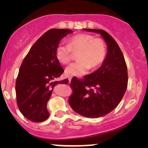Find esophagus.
I'll use <instances>...</instances> for the list:
<instances>
[{"instance_id": "34e87169", "label": "esophagus", "mask_w": 148, "mask_h": 148, "mask_svg": "<svg viewBox=\"0 0 148 148\" xmlns=\"http://www.w3.org/2000/svg\"><path fill=\"white\" fill-rule=\"evenodd\" d=\"M71 79H72L71 76H69L68 77V79H69V83L71 82Z\"/></svg>"}]
</instances>
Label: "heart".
I'll return each mask as SVG.
<instances>
[{"instance_id":"1","label":"heart","mask_w":148,"mask_h":148,"mask_svg":"<svg viewBox=\"0 0 148 148\" xmlns=\"http://www.w3.org/2000/svg\"><path fill=\"white\" fill-rule=\"evenodd\" d=\"M73 51L79 52L77 56L78 60L65 69V74L80 77L86 74L90 67L96 68L104 61L106 50L103 40L95 38L90 34H80L71 38L69 44H58L56 48V56L60 63L66 64L71 60Z\"/></svg>"}]
</instances>
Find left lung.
<instances>
[{
  "label": "left lung",
  "instance_id": "8db88e82",
  "mask_svg": "<svg viewBox=\"0 0 148 148\" xmlns=\"http://www.w3.org/2000/svg\"><path fill=\"white\" fill-rule=\"evenodd\" d=\"M100 34L106 42L107 54L98 69L83 79L73 77L69 103L75 112L88 118L103 116L121 102L127 88L128 73L123 54L116 42L102 29H84Z\"/></svg>",
  "mask_w": 148,
  "mask_h": 148
}]
</instances>
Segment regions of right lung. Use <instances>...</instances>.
I'll list each match as a JSON object with an SVG mask.
<instances>
[{
	"instance_id": "obj_1",
	"label": "right lung",
	"mask_w": 148,
	"mask_h": 148,
	"mask_svg": "<svg viewBox=\"0 0 148 148\" xmlns=\"http://www.w3.org/2000/svg\"><path fill=\"white\" fill-rule=\"evenodd\" d=\"M73 32L67 29L48 30L32 46L20 66L15 84L17 106L32 122H42L48 118L46 106L54 87L68 84L67 79L55 82L64 72L55 52L60 40Z\"/></svg>"
}]
</instances>
